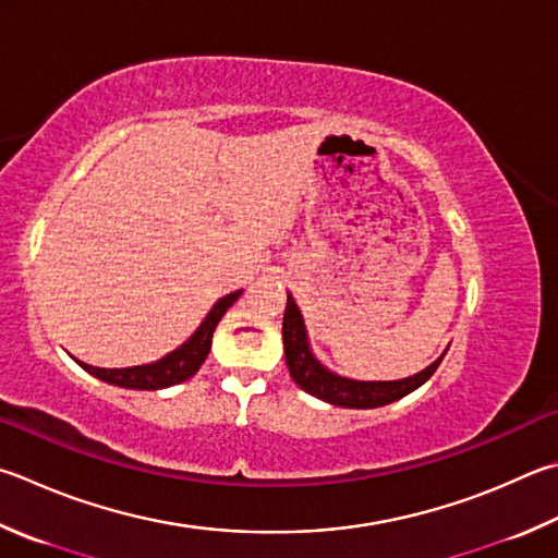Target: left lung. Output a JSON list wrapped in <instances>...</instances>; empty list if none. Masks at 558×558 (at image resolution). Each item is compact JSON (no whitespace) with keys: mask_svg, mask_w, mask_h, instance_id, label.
I'll return each instance as SVG.
<instances>
[{"mask_svg":"<svg viewBox=\"0 0 558 558\" xmlns=\"http://www.w3.org/2000/svg\"><path fill=\"white\" fill-rule=\"evenodd\" d=\"M282 347H286V363L292 380H295L302 390L314 395L324 402L339 404V408H353V410H368V408H383L395 400L404 398L420 385L427 383L434 371L439 368L441 359L424 368L417 376L402 378V380H383V383H366V380H349L341 378L322 366V363L312 356L305 337V324H302V314L295 305V300L288 295L286 317H282Z\"/></svg>","mask_w":558,"mask_h":558,"instance_id":"8db88e82","label":"left lung"}]
</instances>
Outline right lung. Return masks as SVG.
<instances>
[{"label":"right lung","mask_w":558,"mask_h":558,"mask_svg":"<svg viewBox=\"0 0 558 558\" xmlns=\"http://www.w3.org/2000/svg\"><path fill=\"white\" fill-rule=\"evenodd\" d=\"M239 292H231V295L221 298L207 319L199 324V329L192 333L187 343L173 353H168L166 359L156 363H148V366H134V368H95L87 366V363L77 361L87 373H93L99 380H107L111 385H119V388H131V390H160L168 388V385H178L195 376L202 363H205L209 347H211V333H215L219 319L225 317V312L234 305L239 300Z\"/></svg>","instance_id":"1"}]
</instances>
